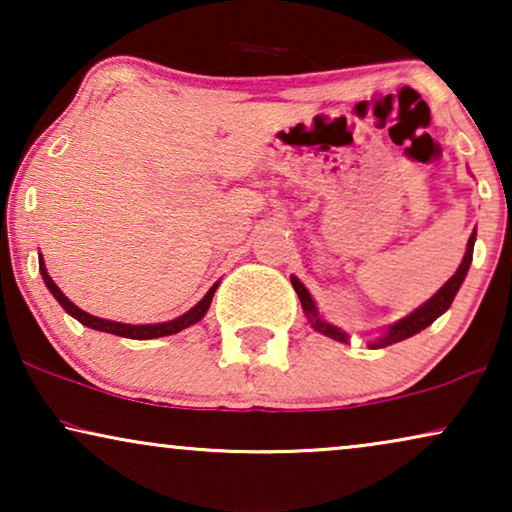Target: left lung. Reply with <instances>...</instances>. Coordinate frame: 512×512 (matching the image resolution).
I'll use <instances>...</instances> for the list:
<instances>
[{"instance_id":"8db88e82","label":"left lung","mask_w":512,"mask_h":512,"mask_svg":"<svg viewBox=\"0 0 512 512\" xmlns=\"http://www.w3.org/2000/svg\"><path fill=\"white\" fill-rule=\"evenodd\" d=\"M473 244H475V230L468 237V244H466V254L461 258V265L457 268V272L447 279V282L440 286V289L433 293V296L426 300L417 307V310H412L410 314H405L403 319L394 321V324L384 326L380 335H377L375 340L368 342L370 349H380V347H389L394 345V342H401L405 338H412V335H417L419 331H424L426 326H431L433 321H436L440 314H445L450 310L454 296H457V291L461 289V284H464V279L468 275V268H471V261H473ZM291 284L293 289H296L298 298H300V305H303V312L307 321H310L312 328L321 335H328V338L338 340V342H349L347 333L342 331V328L328 324V321L321 317L319 310H317V303H314L312 293L305 289V284L300 282L296 275H291Z\"/></svg>"}]
</instances>
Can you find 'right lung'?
<instances>
[{
  "instance_id": "right-lung-1",
  "label": "right lung",
  "mask_w": 512,
  "mask_h": 512,
  "mask_svg": "<svg viewBox=\"0 0 512 512\" xmlns=\"http://www.w3.org/2000/svg\"><path fill=\"white\" fill-rule=\"evenodd\" d=\"M39 272H41V277H44V284L48 286V291H51L53 298L62 305V310H65L67 314H72L76 321H81L83 326L93 328V331L121 335V338H130V340L165 338V335H174V333L184 331V328H188V326L198 324V321L207 314L209 305H212L214 291L219 289V282H216L212 289L205 293V298H202L198 305H193L191 310L184 312V314H181V317L172 319V321H160V324H123V321H109V319H102V317H93V314L83 312L81 307H76L72 300H69L65 293L58 289V284L53 282L51 275H48L46 263H44V258H41V254H39Z\"/></svg>"
}]
</instances>
